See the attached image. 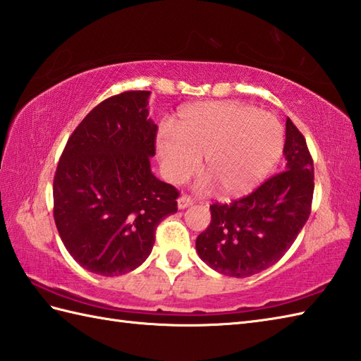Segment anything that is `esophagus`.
Listing matches in <instances>:
<instances>
[{"label": "esophagus", "mask_w": 361, "mask_h": 361, "mask_svg": "<svg viewBox=\"0 0 361 361\" xmlns=\"http://www.w3.org/2000/svg\"><path fill=\"white\" fill-rule=\"evenodd\" d=\"M192 203H194V198L189 197V195H181V197L178 198V208H180V209L189 208V206L192 204Z\"/></svg>", "instance_id": "34e87169"}]
</instances>
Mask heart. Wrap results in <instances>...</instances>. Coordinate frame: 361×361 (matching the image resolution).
Wrapping results in <instances>:
<instances>
[{
  "label": "heart",
  "instance_id": "b5f03b06",
  "mask_svg": "<svg viewBox=\"0 0 361 361\" xmlns=\"http://www.w3.org/2000/svg\"><path fill=\"white\" fill-rule=\"evenodd\" d=\"M157 150L164 173L181 183L195 172L198 157L220 192L239 197L251 192L278 163L283 150V130L273 116L239 102H200L178 113L173 128L159 133Z\"/></svg>",
  "mask_w": 361,
  "mask_h": 361
}]
</instances>
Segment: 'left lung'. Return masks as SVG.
Listing matches in <instances>:
<instances>
[{
    "label": "left lung",
    "mask_w": 361,
    "mask_h": 361,
    "mask_svg": "<svg viewBox=\"0 0 361 361\" xmlns=\"http://www.w3.org/2000/svg\"><path fill=\"white\" fill-rule=\"evenodd\" d=\"M286 171L247 197L211 204V224L197 237L198 256L212 270L248 278L286 255L312 211L313 159L298 127L286 122Z\"/></svg>",
    "instance_id": "left-lung-1"
}]
</instances>
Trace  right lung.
I'll list each match as a JSON object with an SVG mask.
<instances>
[{
  "label": "right lung",
  "instance_id": "right-lung-1",
  "mask_svg": "<svg viewBox=\"0 0 361 361\" xmlns=\"http://www.w3.org/2000/svg\"><path fill=\"white\" fill-rule=\"evenodd\" d=\"M150 91H124L91 110L68 140L54 175V220L65 248L101 276L133 271L180 192L150 171L157 124Z\"/></svg>",
  "mask_w": 361,
  "mask_h": 361
}]
</instances>
